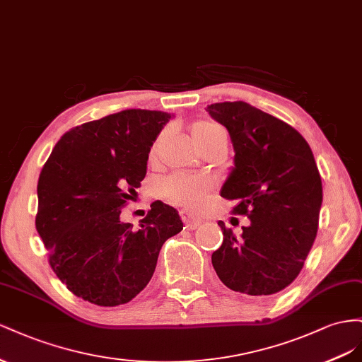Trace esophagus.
Returning <instances> with one entry per match:
<instances>
[{"instance_id":"34e87169","label":"esophagus","mask_w":362,"mask_h":362,"mask_svg":"<svg viewBox=\"0 0 362 362\" xmlns=\"http://www.w3.org/2000/svg\"><path fill=\"white\" fill-rule=\"evenodd\" d=\"M180 216H182V221L185 223V226H187V229H189V230L197 229V226L202 223V220L199 218V216H195V215H192L189 212H182Z\"/></svg>"}]
</instances>
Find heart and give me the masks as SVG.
I'll list each match as a JSON object with an SVG mask.
<instances>
[{
  "label": "heart",
  "mask_w": 362,
  "mask_h": 362,
  "mask_svg": "<svg viewBox=\"0 0 362 362\" xmlns=\"http://www.w3.org/2000/svg\"><path fill=\"white\" fill-rule=\"evenodd\" d=\"M220 129V126H216L215 122L211 121H195L191 126V135L199 146L200 142L209 138L214 132ZM160 191L163 197L170 203L182 206V208L187 209H195L206 200V195H208L209 191V183L203 179L175 174L167 180H163Z\"/></svg>",
  "instance_id": "b5f03b06"
}]
</instances>
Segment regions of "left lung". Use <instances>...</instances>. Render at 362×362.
Segmentation results:
<instances>
[{
    "mask_svg": "<svg viewBox=\"0 0 362 362\" xmlns=\"http://www.w3.org/2000/svg\"><path fill=\"white\" fill-rule=\"evenodd\" d=\"M206 110L229 132L235 150L221 197L236 202L232 214L250 220L238 238L218 221L223 244L212 265L236 293L276 294L300 273L317 235L323 188L314 154L290 124L249 103Z\"/></svg>",
    "mask_w": 362,
    "mask_h": 362,
    "instance_id": "left-lung-1",
    "label": "left lung"
}]
</instances>
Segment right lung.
<instances>
[{
    "label": "right lung",
    "instance_id": "right-lung-1",
    "mask_svg": "<svg viewBox=\"0 0 362 362\" xmlns=\"http://www.w3.org/2000/svg\"><path fill=\"white\" fill-rule=\"evenodd\" d=\"M171 113L127 109L71 129L37 182L36 229L68 290L98 306L130 302L147 286L163 243L183 229L180 216L151 203L139 229L119 220L136 199L148 153Z\"/></svg>",
    "mask_w": 362,
    "mask_h": 362
}]
</instances>
